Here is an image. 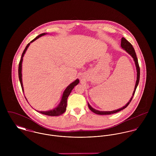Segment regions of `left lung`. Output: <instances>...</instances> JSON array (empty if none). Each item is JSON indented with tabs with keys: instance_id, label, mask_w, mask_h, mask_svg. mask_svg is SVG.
I'll return each mask as SVG.
<instances>
[{
	"instance_id": "8db88e82",
	"label": "left lung",
	"mask_w": 156,
	"mask_h": 156,
	"mask_svg": "<svg viewBox=\"0 0 156 156\" xmlns=\"http://www.w3.org/2000/svg\"><path fill=\"white\" fill-rule=\"evenodd\" d=\"M121 47L125 50L129 55H130L132 56V57L133 58L134 61V63H135V65H136V70H137V79H136V84H135V87H134V89L133 93V95L132 96L130 100H129V101L126 105V106H123L122 108H120V109H116V110H115V111H98V110H96L94 108H92L89 103H88V107H89V109L92 112H93L94 113H96V114H98V115H111L112 113H115L116 112H118L121 111L122 110H123L124 109L126 108L128 105L130 104V103L131 102L133 97L134 95V93H135V91H136V89L137 88V87L139 84V78H140V68L139 66V64H138V60H137V56H136V53H135V51H134V49L132 45L125 38L122 37V39H121Z\"/></svg>"
}]
</instances>
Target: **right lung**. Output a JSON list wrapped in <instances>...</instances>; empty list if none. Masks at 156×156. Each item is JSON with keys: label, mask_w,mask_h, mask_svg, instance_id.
<instances>
[{"label": "right lung", "mask_w": 156, "mask_h": 156, "mask_svg": "<svg viewBox=\"0 0 156 156\" xmlns=\"http://www.w3.org/2000/svg\"><path fill=\"white\" fill-rule=\"evenodd\" d=\"M45 34H47L43 33V34L39 35L38 36H37L33 40H32L28 44L26 45L25 49L24 50V51L23 52L22 58L20 59V62H19V80H20V84H21V87H22V88L23 92H24V89H23V87L22 78V67L23 58L24 55L25 54V53H26L27 48L29 47L30 44L32 43V42H34V41H35L36 40H37L38 38H39L40 37L44 35ZM79 83V79H76L74 82H72L70 85H69L67 87V88L65 89V90H64V92L63 93V95H62V98H61L60 103L58 105V106L56 108H55L53 109L50 110V111H39V112L42 113V114L45 115L52 116H59V115H61L62 113H64L66 111V108H67V98H68L69 95L70 94L71 90L74 88V87L75 86H76Z\"/></svg>", "instance_id": "right-lung-1"}]
</instances>
